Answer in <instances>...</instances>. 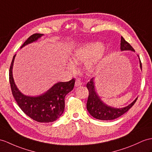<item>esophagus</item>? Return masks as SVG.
I'll return each mask as SVG.
<instances>
[{"label": "esophagus", "mask_w": 152, "mask_h": 152, "mask_svg": "<svg viewBox=\"0 0 152 152\" xmlns=\"http://www.w3.org/2000/svg\"><path fill=\"white\" fill-rule=\"evenodd\" d=\"M82 84V82H81V80L80 79H76L75 80V86H80V85Z\"/></svg>", "instance_id": "obj_1"}]
</instances>
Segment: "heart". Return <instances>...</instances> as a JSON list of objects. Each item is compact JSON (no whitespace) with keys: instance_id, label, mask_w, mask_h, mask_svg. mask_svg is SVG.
I'll return each instance as SVG.
<instances>
[{"instance_id":"1","label":"heart","mask_w":152,"mask_h":152,"mask_svg":"<svg viewBox=\"0 0 152 152\" xmlns=\"http://www.w3.org/2000/svg\"><path fill=\"white\" fill-rule=\"evenodd\" d=\"M104 45L101 42H90L77 48L72 54L73 61L77 64L86 62V68L90 72H93L95 68L96 62L101 57L104 51ZM69 68L74 69L75 66L73 62L68 64Z\"/></svg>"}]
</instances>
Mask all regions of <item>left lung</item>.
<instances>
[{
    "label": "left lung",
    "instance_id": "1",
    "mask_svg": "<svg viewBox=\"0 0 152 152\" xmlns=\"http://www.w3.org/2000/svg\"><path fill=\"white\" fill-rule=\"evenodd\" d=\"M121 50L122 51L131 50L135 51V50L133 47L127 41H126L122 36L121 39ZM139 60L140 68L142 69L141 61H140V58ZM93 79L94 78L91 79L86 84V87L89 91L86 107L89 113L95 119L102 121H108L116 119V118L121 117L124 113L127 112L137 101V99H136L132 104L123 108H114L106 105L101 101V99L95 93Z\"/></svg>",
    "mask_w": 152,
    "mask_h": 152
}]
</instances>
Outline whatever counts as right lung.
<instances>
[{
	"instance_id": "1",
	"label": "right lung",
	"mask_w": 152,
	"mask_h": 152,
	"mask_svg": "<svg viewBox=\"0 0 152 152\" xmlns=\"http://www.w3.org/2000/svg\"><path fill=\"white\" fill-rule=\"evenodd\" d=\"M42 35L41 33L33 34L20 48L35 41ZM15 57V55L10 65L9 80L13 96L18 106L28 117L39 123H51L57 120L64 112L65 96L73 89L75 79L73 78L68 82L57 83L42 95L37 97L26 96L18 90L13 80L12 68Z\"/></svg>"
}]
</instances>
